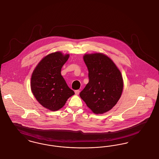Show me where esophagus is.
<instances>
[{"label":"esophagus","mask_w":159,"mask_h":159,"mask_svg":"<svg viewBox=\"0 0 159 159\" xmlns=\"http://www.w3.org/2000/svg\"><path fill=\"white\" fill-rule=\"evenodd\" d=\"M80 90H76L75 91V93L76 95H78V94H79V93H80Z\"/></svg>","instance_id":"obj_1"}]
</instances>
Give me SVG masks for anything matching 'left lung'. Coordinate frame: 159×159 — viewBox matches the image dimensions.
<instances>
[{"instance_id":"8db88e82","label":"left lung","mask_w":159,"mask_h":159,"mask_svg":"<svg viewBox=\"0 0 159 159\" xmlns=\"http://www.w3.org/2000/svg\"><path fill=\"white\" fill-rule=\"evenodd\" d=\"M83 59L89 81L80 96L94 114H103L112 108L121 97V74L112 60L102 53L85 54Z\"/></svg>"}]
</instances>
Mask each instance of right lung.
<instances>
[{
	"mask_svg": "<svg viewBox=\"0 0 159 159\" xmlns=\"http://www.w3.org/2000/svg\"><path fill=\"white\" fill-rule=\"evenodd\" d=\"M69 54L61 52L50 54L35 67L31 78V90L34 96L44 108L50 111L61 108L67 99L75 94L61 75L63 65Z\"/></svg>",
	"mask_w": 159,
	"mask_h": 159,
	"instance_id": "right-lung-1",
	"label": "right lung"
}]
</instances>
